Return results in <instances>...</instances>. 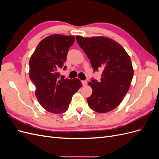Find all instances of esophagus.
<instances>
[{"instance_id":"obj_1","label":"esophagus","mask_w":159,"mask_h":159,"mask_svg":"<svg viewBox=\"0 0 159 159\" xmlns=\"http://www.w3.org/2000/svg\"><path fill=\"white\" fill-rule=\"evenodd\" d=\"M81 83H82V84H83V85H84V86L86 85H87V84H88L87 81H86V80H83V81H81Z\"/></svg>"}]
</instances>
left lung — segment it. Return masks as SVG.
Listing matches in <instances>:
<instances>
[{
    "instance_id": "1",
    "label": "left lung",
    "mask_w": 159,
    "mask_h": 159,
    "mask_svg": "<svg viewBox=\"0 0 159 159\" xmlns=\"http://www.w3.org/2000/svg\"><path fill=\"white\" fill-rule=\"evenodd\" d=\"M89 59L93 72L103 70L99 81L91 79L93 92L87 102L90 109L107 113L121 103L131 85L134 74L131 58L117 42L103 36L75 37Z\"/></svg>"
}]
</instances>
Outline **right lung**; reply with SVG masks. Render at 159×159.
Listing matches in <instances>:
<instances>
[{"instance_id": "add662e5", "label": "right lung", "mask_w": 159, "mask_h": 159, "mask_svg": "<svg viewBox=\"0 0 159 159\" xmlns=\"http://www.w3.org/2000/svg\"><path fill=\"white\" fill-rule=\"evenodd\" d=\"M74 41L73 36L50 35L38 44L29 61V76L36 86V98L53 113L66 112L72 96L82 86L78 78H60L59 71L66 70L64 62Z\"/></svg>"}]
</instances>
